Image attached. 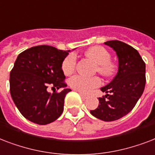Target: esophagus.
Wrapping results in <instances>:
<instances>
[{"instance_id":"esophagus-1","label":"esophagus","mask_w":155,"mask_h":155,"mask_svg":"<svg viewBox=\"0 0 155 155\" xmlns=\"http://www.w3.org/2000/svg\"><path fill=\"white\" fill-rule=\"evenodd\" d=\"M79 94H80V95H81V96L82 97V98H83L84 99H87V98H88V96H87V95H86V94H81V93H79Z\"/></svg>"}]
</instances>
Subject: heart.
Masks as SVG:
<instances>
[{
  "mask_svg": "<svg viewBox=\"0 0 155 155\" xmlns=\"http://www.w3.org/2000/svg\"><path fill=\"white\" fill-rule=\"evenodd\" d=\"M88 57L93 60L97 64L96 70L104 76H111L116 72V65L110 61L111 55L104 47L94 46L88 49L86 52ZM77 56L75 54L70 53L64 58L62 63V70L65 75H70L76 69ZM101 79L98 77L86 78L81 75H75L69 79V85L74 91L81 94H88L93 89L101 85Z\"/></svg>",
  "mask_w": 155,
  "mask_h": 155,
  "instance_id": "1",
  "label": "heart"
}]
</instances>
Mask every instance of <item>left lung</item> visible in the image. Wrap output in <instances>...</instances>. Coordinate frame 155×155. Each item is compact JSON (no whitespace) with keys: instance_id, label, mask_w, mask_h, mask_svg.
<instances>
[{"instance_id":"obj_1","label":"left lung","mask_w":155,"mask_h":155,"mask_svg":"<svg viewBox=\"0 0 155 155\" xmlns=\"http://www.w3.org/2000/svg\"><path fill=\"white\" fill-rule=\"evenodd\" d=\"M104 44L111 47L118 57V72L113 80L101 91L99 107L91 114L104 121H114L130 112L143 93L146 86V64L136 49L119 40Z\"/></svg>"}]
</instances>
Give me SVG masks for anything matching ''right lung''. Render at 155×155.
<instances>
[{
	"label": "right lung",
	"mask_w": 155,
	"mask_h": 155,
	"mask_svg": "<svg viewBox=\"0 0 155 155\" xmlns=\"http://www.w3.org/2000/svg\"><path fill=\"white\" fill-rule=\"evenodd\" d=\"M69 50L48 46L32 47L19 54L9 76L10 94L14 104L27 119L38 124H48L59 118L64 110L66 88L62 63ZM51 86L64 88L49 93Z\"/></svg>",
	"instance_id": "add662e5"
}]
</instances>
